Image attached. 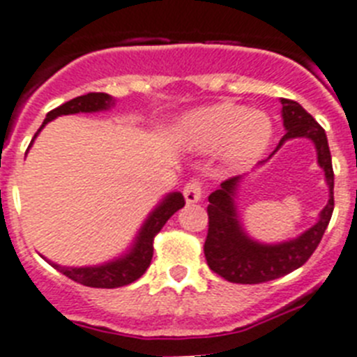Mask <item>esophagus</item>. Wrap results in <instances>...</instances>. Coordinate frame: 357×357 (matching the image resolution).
<instances>
[{
  "instance_id": "obj_1",
  "label": "esophagus",
  "mask_w": 357,
  "mask_h": 357,
  "mask_svg": "<svg viewBox=\"0 0 357 357\" xmlns=\"http://www.w3.org/2000/svg\"><path fill=\"white\" fill-rule=\"evenodd\" d=\"M202 194H203V183L199 179H190L187 181L183 187V196L187 199V203H196L202 199Z\"/></svg>"
}]
</instances>
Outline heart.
I'll list each match as a JSON object with an SVG mask.
<instances>
[{"mask_svg": "<svg viewBox=\"0 0 357 357\" xmlns=\"http://www.w3.org/2000/svg\"><path fill=\"white\" fill-rule=\"evenodd\" d=\"M183 134L192 145L212 151L225 145L230 165L252 163L263 154L272 136L271 119L232 103L196 110L183 121Z\"/></svg>", "mask_w": 357, "mask_h": 357, "instance_id": "obj_1", "label": "heart"}]
</instances>
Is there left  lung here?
<instances>
[{"label":"left lung","mask_w":357,"mask_h":357,"mask_svg":"<svg viewBox=\"0 0 357 357\" xmlns=\"http://www.w3.org/2000/svg\"><path fill=\"white\" fill-rule=\"evenodd\" d=\"M281 105L287 134L281 137L278 149L290 137H310L317 149V163L325 170L331 199L321 211L319 221L298 239L281 245H259L245 236L236 220L234 194L239 176L225 179L221 187L208 196V230L203 250L211 271L230 283H265L305 265L321 241L334 212V170L325 130L296 101L281 100Z\"/></svg>","instance_id":"obj_1"}]
</instances>
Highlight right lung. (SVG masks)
<instances>
[{"label": "right lung", "mask_w": 357, "mask_h": 357, "mask_svg": "<svg viewBox=\"0 0 357 357\" xmlns=\"http://www.w3.org/2000/svg\"><path fill=\"white\" fill-rule=\"evenodd\" d=\"M114 100L105 92H89L85 96H77L74 100L67 101V103L59 105L58 109L50 110L45 118L41 128L50 121V119L58 118L61 114H77V112H96V110L109 109ZM38 130V132H40ZM34 134V137L38 136ZM34 142V139H32ZM181 206H185L183 194L174 192L167 196L163 203L151 214V218L143 225L139 238H137L136 247L132 248V252L125 256L118 261L107 263L101 266H85V268H65V266L54 265L56 271L61 272L63 275H67L68 280L82 283L85 287H94V289H118V287L130 285L132 281L139 280L145 271L149 268L152 261V254H154V238L158 236L163 225L169 221L170 215L174 212H178Z\"/></svg>", "instance_id": "1"}]
</instances>
